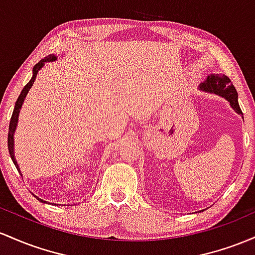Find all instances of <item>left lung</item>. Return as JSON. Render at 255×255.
<instances>
[{"instance_id": "obj_1", "label": "left lung", "mask_w": 255, "mask_h": 255, "mask_svg": "<svg viewBox=\"0 0 255 255\" xmlns=\"http://www.w3.org/2000/svg\"><path fill=\"white\" fill-rule=\"evenodd\" d=\"M200 90L224 97L230 102V106L236 113L242 114L239 101H237V97H239L237 91L233 83L229 79V77L225 76V74H211V76H208L206 81L200 84Z\"/></svg>"}]
</instances>
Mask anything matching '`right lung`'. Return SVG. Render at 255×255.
Wrapping results in <instances>:
<instances>
[{
  "instance_id": "obj_1",
  "label": "right lung",
  "mask_w": 255,
  "mask_h": 255,
  "mask_svg": "<svg viewBox=\"0 0 255 255\" xmlns=\"http://www.w3.org/2000/svg\"><path fill=\"white\" fill-rule=\"evenodd\" d=\"M56 60V56L55 55H48L47 58L41 60V61L38 62V64H36L33 66V70H32V78L30 79V82L27 83L26 85L24 87V89L21 90V93H20V95L18 97V100H16L15 102V106H14V111H13V114H12V118H10V123H9V130H8V150H9V154H10V158H12L14 165H15V167L18 168V171L20 172V168L18 164H16V160H15V156H14V132H15V128H16V124H18V117H19V113H20V108H21L22 106V102H24L25 97H26L28 90L31 89V87L33 85V82H35L36 77H37V73H38V71L41 70V68L44 66V62H50V61H55ZM35 197L38 201L43 202V204H48L47 201H44V200L39 199L38 196Z\"/></svg>"
}]
</instances>
